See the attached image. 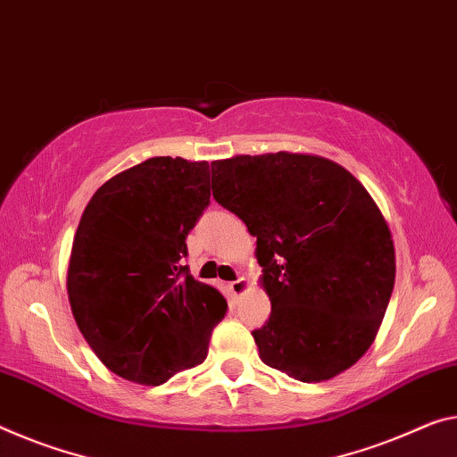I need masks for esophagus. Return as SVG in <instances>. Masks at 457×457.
I'll return each mask as SVG.
<instances>
[{"label":"esophagus","instance_id":"esophagus-1","mask_svg":"<svg viewBox=\"0 0 457 457\" xmlns=\"http://www.w3.org/2000/svg\"><path fill=\"white\" fill-rule=\"evenodd\" d=\"M247 287H249V279L247 278H238V279H235V282L228 284V290L233 292L235 296H243V294L247 292Z\"/></svg>","mask_w":457,"mask_h":457}]
</instances>
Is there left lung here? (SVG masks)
Instances as JSON below:
<instances>
[{
    "mask_svg": "<svg viewBox=\"0 0 457 457\" xmlns=\"http://www.w3.org/2000/svg\"><path fill=\"white\" fill-rule=\"evenodd\" d=\"M212 195L257 237L271 314L259 357L300 382L328 380L376 339L396 276L376 202L341 165L268 153L212 163Z\"/></svg>",
    "mask_w": 457,
    "mask_h": 457,
    "instance_id": "8db88e82",
    "label": "left lung"
}]
</instances>
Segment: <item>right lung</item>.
I'll return each mask as SVG.
<instances>
[{
    "label": "right lung",
    "mask_w": 457,
    "mask_h": 457,
    "mask_svg": "<svg viewBox=\"0 0 457 457\" xmlns=\"http://www.w3.org/2000/svg\"><path fill=\"white\" fill-rule=\"evenodd\" d=\"M208 204L206 161L153 157L106 181L86 206L69 302L89 347L124 380L159 386L206 360L228 306L184 257Z\"/></svg>",
    "instance_id": "obj_1"
}]
</instances>
